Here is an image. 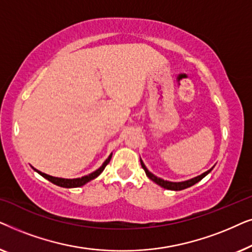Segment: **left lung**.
<instances>
[{
	"label": "left lung",
	"instance_id": "8db88e82",
	"mask_svg": "<svg viewBox=\"0 0 252 252\" xmlns=\"http://www.w3.org/2000/svg\"><path fill=\"white\" fill-rule=\"evenodd\" d=\"M140 161H141V166H142V168L144 170V172H146L147 177L150 179V180H153L155 184H157L158 186H160V187H163L165 189H168V190H182V189H186V188H189L191 187V186H194L195 184H197L198 181H201L203 178L206 177L210 172H211L213 170V167L210 168V170H208L206 172H204V173H202L201 175H197V177L192 178V179H189V180H186V181H180V182H172V181H167V180H164V179L161 178H158L156 177V175L151 173V172L148 170L146 165H144V163L142 161V159L140 158Z\"/></svg>",
	"mask_w": 252,
	"mask_h": 252
}]
</instances>
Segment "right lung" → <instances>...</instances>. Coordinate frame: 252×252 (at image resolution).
<instances>
[{
    "label": "right lung",
    "mask_w": 252,
    "mask_h": 252,
    "mask_svg": "<svg viewBox=\"0 0 252 252\" xmlns=\"http://www.w3.org/2000/svg\"><path fill=\"white\" fill-rule=\"evenodd\" d=\"M111 157H112V154H110V156L104 160V163L102 164V166L98 167L96 171L92 172L91 174L85 175V177H81V178H75V179H64V178L51 177V175H49V174H46V173H43V172H41L39 170H36V168H34L33 166L32 167H33L34 171L37 172V173H39L40 175H42L44 179H47V180L53 182L54 185L60 186V187H63V188H77V187H81V186L86 185L87 182L94 180L95 178H97L98 175L101 174L103 171H104L106 165L110 163V160H111Z\"/></svg>",
    "instance_id": "obj_1"
}]
</instances>
